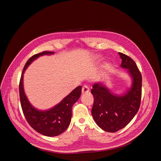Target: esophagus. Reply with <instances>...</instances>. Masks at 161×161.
I'll use <instances>...</instances> for the list:
<instances>
[{"label":"esophagus","instance_id":"esophagus-1","mask_svg":"<svg viewBox=\"0 0 161 161\" xmlns=\"http://www.w3.org/2000/svg\"><path fill=\"white\" fill-rule=\"evenodd\" d=\"M89 91V86L87 85H84L82 86V93H86V92H88Z\"/></svg>","mask_w":161,"mask_h":161}]
</instances>
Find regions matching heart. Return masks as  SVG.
Here are the masks:
<instances>
[{"label": "heart", "mask_w": 161, "mask_h": 161, "mask_svg": "<svg viewBox=\"0 0 161 161\" xmlns=\"http://www.w3.org/2000/svg\"><path fill=\"white\" fill-rule=\"evenodd\" d=\"M97 58H98V57H97ZM108 66H109V64H108V62H105V63H104V64L103 65V69H108Z\"/></svg>", "instance_id": "1"}]
</instances>
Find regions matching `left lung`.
I'll return each mask as SVG.
<instances>
[{
    "instance_id": "1",
    "label": "left lung",
    "mask_w": 161,
    "mask_h": 161,
    "mask_svg": "<svg viewBox=\"0 0 161 161\" xmlns=\"http://www.w3.org/2000/svg\"><path fill=\"white\" fill-rule=\"evenodd\" d=\"M121 67L128 69L132 79L130 89L122 95H117L101 82L92 86L94 97L92 115L95 123L102 130L115 132L127 125L137 114L142 97V75L131 58L121 52Z\"/></svg>"
}]
</instances>
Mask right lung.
I'll use <instances>...</instances> for the list:
<instances>
[{"instance_id": "obj_1", "label": "right lung", "mask_w": 161, "mask_h": 161, "mask_svg": "<svg viewBox=\"0 0 161 161\" xmlns=\"http://www.w3.org/2000/svg\"><path fill=\"white\" fill-rule=\"evenodd\" d=\"M53 52H42L33 55L27 60L23 68L19 82V97L23 114L27 122L37 132L46 136L61 134L68 128L72 118V106L80 98L82 86H79L68 95L60 103L50 109L41 111L30 104L23 89V74L27 68L37 58L43 55H51Z\"/></svg>"}]
</instances>
